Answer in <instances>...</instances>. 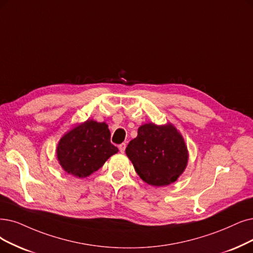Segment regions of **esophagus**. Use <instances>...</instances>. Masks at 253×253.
I'll list each match as a JSON object with an SVG mask.
<instances>
[{"instance_id": "34e87169", "label": "esophagus", "mask_w": 253, "mask_h": 253, "mask_svg": "<svg viewBox=\"0 0 253 253\" xmlns=\"http://www.w3.org/2000/svg\"><path fill=\"white\" fill-rule=\"evenodd\" d=\"M126 143H121V144H119L118 145V148H119V151L121 154H124L125 153V150H126Z\"/></svg>"}]
</instances>
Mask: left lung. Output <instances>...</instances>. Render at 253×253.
<instances>
[{"instance_id":"left-lung-1","label":"left lung","mask_w":253,"mask_h":253,"mask_svg":"<svg viewBox=\"0 0 253 253\" xmlns=\"http://www.w3.org/2000/svg\"><path fill=\"white\" fill-rule=\"evenodd\" d=\"M126 154L138 175L155 187L174 183L185 171L189 158L183 136L171 124L141 126Z\"/></svg>"}]
</instances>
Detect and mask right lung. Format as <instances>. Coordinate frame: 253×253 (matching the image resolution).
Masks as SVG:
<instances>
[{"label":"right lung","mask_w":253,"mask_h":253,"mask_svg":"<svg viewBox=\"0 0 253 253\" xmlns=\"http://www.w3.org/2000/svg\"><path fill=\"white\" fill-rule=\"evenodd\" d=\"M110 136L107 124L86 120L60 139L57 146L59 164L68 174L89 176L118 151L110 142Z\"/></svg>","instance_id":"1"}]
</instances>
